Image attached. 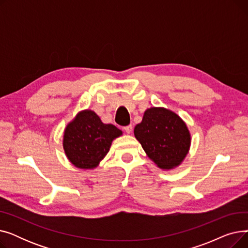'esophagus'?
<instances>
[{
    "label": "esophagus",
    "mask_w": 248,
    "mask_h": 248,
    "mask_svg": "<svg viewBox=\"0 0 248 248\" xmlns=\"http://www.w3.org/2000/svg\"><path fill=\"white\" fill-rule=\"evenodd\" d=\"M124 129L126 134H131V133L133 132V126H132L131 124H129V125L124 126Z\"/></svg>",
    "instance_id": "esophagus-1"
}]
</instances>
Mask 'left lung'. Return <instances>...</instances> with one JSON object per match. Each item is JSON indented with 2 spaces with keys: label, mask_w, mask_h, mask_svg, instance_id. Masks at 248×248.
Instances as JSON below:
<instances>
[{
  "label": "left lung",
  "mask_w": 248,
  "mask_h": 248,
  "mask_svg": "<svg viewBox=\"0 0 248 248\" xmlns=\"http://www.w3.org/2000/svg\"><path fill=\"white\" fill-rule=\"evenodd\" d=\"M148 157L162 170L180 166L189 153L191 134L186 123L165 108H148L134 129Z\"/></svg>",
  "instance_id": "1"
}]
</instances>
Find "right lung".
Wrapping results in <instances>:
<instances>
[{"label":"right lung","instance_id":"add662e5","mask_svg":"<svg viewBox=\"0 0 248 248\" xmlns=\"http://www.w3.org/2000/svg\"><path fill=\"white\" fill-rule=\"evenodd\" d=\"M122 135L115 125L103 124L93 110L84 109L65 127L63 149L76 168L93 170L108 153L112 140Z\"/></svg>","mask_w":248,"mask_h":248}]
</instances>
